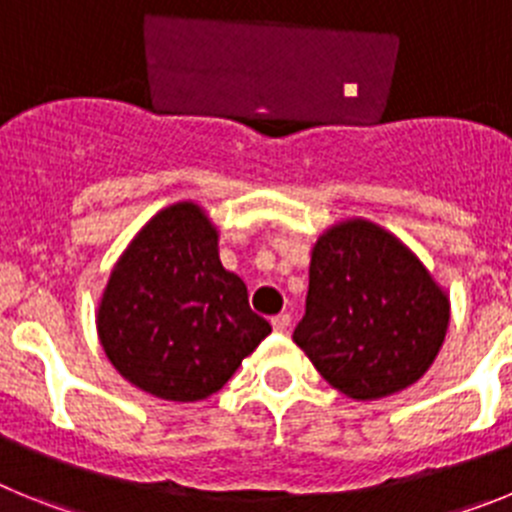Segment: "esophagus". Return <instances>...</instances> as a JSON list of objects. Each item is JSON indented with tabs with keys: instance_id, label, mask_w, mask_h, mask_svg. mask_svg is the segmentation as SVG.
Returning <instances> with one entry per match:
<instances>
[{
	"instance_id": "1",
	"label": "esophagus",
	"mask_w": 512,
	"mask_h": 512,
	"mask_svg": "<svg viewBox=\"0 0 512 512\" xmlns=\"http://www.w3.org/2000/svg\"><path fill=\"white\" fill-rule=\"evenodd\" d=\"M289 323H292V318H289L287 312H282V315H277V318H271V325H274L277 333H284V330L289 328Z\"/></svg>"
}]
</instances>
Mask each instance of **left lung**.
I'll return each instance as SVG.
<instances>
[{
    "instance_id": "1",
    "label": "left lung",
    "mask_w": 512,
    "mask_h": 512,
    "mask_svg": "<svg viewBox=\"0 0 512 512\" xmlns=\"http://www.w3.org/2000/svg\"><path fill=\"white\" fill-rule=\"evenodd\" d=\"M449 315V295L397 235L348 217L312 246L305 318L292 338L330 387L382 400L431 369Z\"/></svg>"
}]
</instances>
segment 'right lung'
I'll return each mask as SVG.
<instances>
[{
  "instance_id": "add662e5",
  "label": "right lung",
  "mask_w": 512,
  "mask_h": 512,
  "mask_svg": "<svg viewBox=\"0 0 512 512\" xmlns=\"http://www.w3.org/2000/svg\"><path fill=\"white\" fill-rule=\"evenodd\" d=\"M217 238L197 202H176L156 212L112 266L97 336L117 372L148 395H215L271 333L248 305L243 279L220 264Z\"/></svg>"
}]
</instances>
